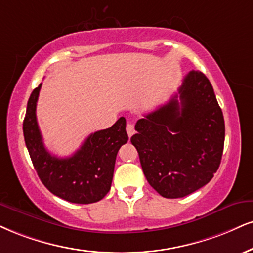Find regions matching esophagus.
<instances>
[{"mask_svg":"<svg viewBox=\"0 0 253 253\" xmlns=\"http://www.w3.org/2000/svg\"><path fill=\"white\" fill-rule=\"evenodd\" d=\"M126 132H127V136L131 137L133 133H135V126H133L132 123H127L126 124Z\"/></svg>","mask_w":253,"mask_h":253,"instance_id":"esophagus-1","label":"esophagus"}]
</instances>
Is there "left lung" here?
Returning <instances> with one entry per match:
<instances>
[{
  "label": "left lung",
  "mask_w": 253,
  "mask_h": 253,
  "mask_svg": "<svg viewBox=\"0 0 253 253\" xmlns=\"http://www.w3.org/2000/svg\"><path fill=\"white\" fill-rule=\"evenodd\" d=\"M135 129L130 141L144 176L165 198L195 192L219 168L225 124L212 85L201 71H190L178 93L144 115Z\"/></svg>",
  "instance_id": "8db88e82"
}]
</instances>
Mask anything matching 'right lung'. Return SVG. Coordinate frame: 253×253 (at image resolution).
Instances as JSON below:
<instances>
[{
    "label": "right lung",
    "instance_id": "obj_1",
    "mask_svg": "<svg viewBox=\"0 0 253 253\" xmlns=\"http://www.w3.org/2000/svg\"><path fill=\"white\" fill-rule=\"evenodd\" d=\"M40 84L31 92L23 121V135L41 182L55 196L76 204L101 201L111 188L117 152L127 142L126 118L90 135L73 156L58 158L43 144L36 118Z\"/></svg>",
    "mask_w": 253,
    "mask_h": 253
}]
</instances>
